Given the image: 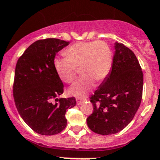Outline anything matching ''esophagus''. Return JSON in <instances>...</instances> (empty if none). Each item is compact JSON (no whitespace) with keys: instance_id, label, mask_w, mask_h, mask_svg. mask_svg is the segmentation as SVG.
Wrapping results in <instances>:
<instances>
[{"instance_id":"esophagus-1","label":"esophagus","mask_w":160,"mask_h":160,"mask_svg":"<svg viewBox=\"0 0 160 160\" xmlns=\"http://www.w3.org/2000/svg\"><path fill=\"white\" fill-rule=\"evenodd\" d=\"M87 99H80V98H77V105H81L84 101H86Z\"/></svg>"}]
</instances>
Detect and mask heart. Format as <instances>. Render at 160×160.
I'll use <instances>...</instances> for the list:
<instances>
[{
  "mask_svg": "<svg viewBox=\"0 0 160 160\" xmlns=\"http://www.w3.org/2000/svg\"><path fill=\"white\" fill-rule=\"evenodd\" d=\"M63 53L65 58L53 60L55 71L62 81L70 83L80 70L82 77L69 88V93L78 98L85 97L94 87V81L103 80L110 70L111 50L104 41L77 42L65 49Z\"/></svg>",
  "mask_w": 160,
  "mask_h": 160,
  "instance_id": "heart-1",
  "label": "heart"
}]
</instances>
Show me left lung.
I'll return each instance as SVG.
<instances>
[{"mask_svg":"<svg viewBox=\"0 0 160 160\" xmlns=\"http://www.w3.org/2000/svg\"><path fill=\"white\" fill-rule=\"evenodd\" d=\"M143 82L136 55L122 43L116 42L111 71L90 98L93 113L87 118L89 129L110 135L126 127L141 105Z\"/></svg>","mask_w":160,"mask_h":160,"instance_id":"1","label":"left lung"}]
</instances>
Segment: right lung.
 I'll list each match as a JSON object with an SVG mask.
<instances>
[{"mask_svg": "<svg viewBox=\"0 0 160 160\" xmlns=\"http://www.w3.org/2000/svg\"><path fill=\"white\" fill-rule=\"evenodd\" d=\"M69 42L46 38L35 42L19 57L15 70L13 97L16 109L31 129L41 135L62 132L67 125L65 113L75 107V97L59 98L64 84L53 60Z\"/></svg>", "mask_w": 160, "mask_h": 160, "instance_id": "right-lung-1", "label": "right lung"}]
</instances>
